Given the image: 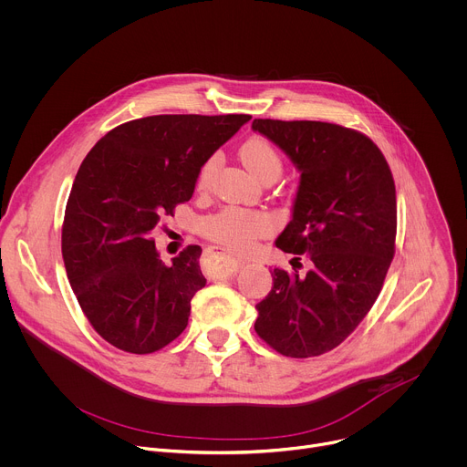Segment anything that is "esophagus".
I'll list each match as a JSON object with an SVG mask.
<instances>
[{
  "mask_svg": "<svg viewBox=\"0 0 467 467\" xmlns=\"http://www.w3.org/2000/svg\"><path fill=\"white\" fill-rule=\"evenodd\" d=\"M220 256L223 258L222 273H225V275H233V273H236V271L244 265V262H242V260H236V258H233V256L225 254V253H220Z\"/></svg>",
  "mask_w": 467,
  "mask_h": 467,
  "instance_id": "34e87169",
  "label": "esophagus"
}]
</instances>
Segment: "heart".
Here are the masks:
<instances>
[{
  "label": "heart",
  "mask_w": 467,
  "mask_h": 467,
  "mask_svg": "<svg viewBox=\"0 0 467 467\" xmlns=\"http://www.w3.org/2000/svg\"><path fill=\"white\" fill-rule=\"evenodd\" d=\"M240 160L247 167V171L258 180L267 174H280L282 171V161L275 147L267 140L258 136L247 140L240 147ZM214 165H216V158H211L202 167V172H200L202 187L209 182ZM271 227L273 223L269 216L262 213H247L240 209H223L222 213H218L216 216L205 222L207 234L213 240L234 251L249 249L254 244V240L269 233Z\"/></svg>",
  "instance_id": "b5f03b06"
}]
</instances>
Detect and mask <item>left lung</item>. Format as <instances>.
<instances>
[{"label":"left lung","mask_w":467,"mask_h":467,"mask_svg":"<svg viewBox=\"0 0 467 467\" xmlns=\"http://www.w3.org/2000/svg\"><path fill=\"white\" fill-rule=\"evenodd\" d=\"M253 130L300 172L291 220L275 244L313 264L306 275L271 273L254 329L285 357H318L342 344L380 295L395 254L393 174L368 136L335 123L254 119Z\"/></svg>","instance_id":"8db88e82"}]
</instances>
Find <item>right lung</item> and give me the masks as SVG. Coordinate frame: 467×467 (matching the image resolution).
Listing matches in <instances>:
<instances>
[{
    "mask_svg": "<svg viewBox=\"0 0 467 467\" xmlns=\"http://www.w3.org/2000/svg\"><path fill=\"white\" fill-rule=\"evenodd\" d=\"M249 114H160L107 132L74 178L61 231L70 287L114 348L147 355L182 335L205 287L200 245L160 260L150 240L163 213L189 202L202 167Z\"/></svg>",
    "mask_w": 467,
    "mask_h": 467,
    "instance_id": "1",
    "label": "right lung"
}]
</instances>
